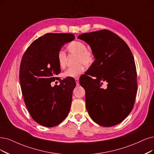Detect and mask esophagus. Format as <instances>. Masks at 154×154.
Here are the masks:
<instances>
[{
	"mask_svg": "<svg viewBox=\"0 0 154 154\" xmlns=\"http://www.w3.org/2000/svg\"><path fill=\"white\" fill-rule=\"evenodd\" d=\"M75 82H76V84H77V86H79V79H75Z\"/></svg>",
	"mask_w": 154,
	"mask_h": 154,
	"instance_id": "obj_1",
	"label": "esophagus"
}]
</instances>
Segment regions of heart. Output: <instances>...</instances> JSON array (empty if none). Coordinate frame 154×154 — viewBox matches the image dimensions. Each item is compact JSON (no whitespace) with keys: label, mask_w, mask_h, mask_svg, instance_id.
Wrapping results in <instances>:
<instances>
[{"label":"heart","mask_w":154,"mask_h":154,"mask_svg":"<svg viewBox=\"0 0 154 154\" xmlns=\"http://www.w3.org/2000/svg\"><path fill=\"white\" fill-rule=\"evenodd\" d=\"M68 50L71 53L75 54V66L68 68L63 73L65 77L75 78L81 75L84 71V66H89L94 61V54L93 51L86 49V45L81 41H73L67 46ZM57 60L59 66L63 69L66 64V54L65 51L60 50L57 54Z\"/></svg>","instance_id":"heart-1"}]
</instances>
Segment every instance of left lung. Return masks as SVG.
I'll return each instance as SVG.
<instances>
[{"instance_id":"1","label":"left lung","mask_w":154,"mask_h":154,"mask_svg":"<svg viewBox=\"0 0 154 154\" xmlns=\"http://www.w3.org/2000/svg\"><path fill=\"white\" fill-rule=\"evenodd\" d=\"M78 38L89 45L95 58L79 81L86 91L88 112L101 126H115L128 117L134 104L137 75L131 51L108 30L84 33ZM103 82L105 88L102 87Z\"/></svg>"}]
</instances>
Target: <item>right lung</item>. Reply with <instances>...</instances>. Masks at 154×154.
<instances>
[{
    "mask_svg": "<svg viewBox=\"0 0 154 154\" xmlns=\"http://www.w3.org/2000/svg\"><path fill=\"white\" fill-rule=\"evenodd\" d=\"M75 38L72 33H46L33 41L22 57L20 81L25 103L32 119L45 127L60 124L70 110L75 80L60 79L59 86H51L60 73L57 54L65 43Z\"/></svg>",
    "mask_w": 154,
    "mask_h": 154,
    "instance_id": "add662e5",
    "label": "right lung"
}]
</instances>
